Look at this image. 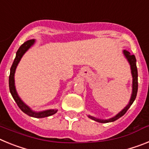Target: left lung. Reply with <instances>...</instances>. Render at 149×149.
Returning a JSON list of instances; mask_svg holds the SVG:
<instances>
[{
  "instance_id": "1",
  "label": "left lung",
  "mask_w": 149,
  "mask_h": 149,
  "mask_svg": "<svg viewBox=\"0 0 149 149\" xmlns=\"http://www.w3.org/2000/svg\"><path fill=\"white\" fill-rule=\"evenodd\" d=\"M124 54L125 56V57L127 58V61L129 62L130 63V65H131V73H132V76H133V89H132V95H131V100H130V102H129L128 104L127 105V107H125L122 111L119 113L117 114L116 116L113 117L111 119H106V120H103V119H96L95 117L90 116H89V117L90 119H93V120L96 121V122H100V123H107V122H114V121L117 120L118 119H119L120 117H122V116H124L126 112L127 111L129 108H130V107L131 106L133 103H134V100L136 98V94H137V90H138V73H137V68H136V57L134 55H131V53L129 52L127 50H125L123 51Z\"/></svg>"
}]
</instances>
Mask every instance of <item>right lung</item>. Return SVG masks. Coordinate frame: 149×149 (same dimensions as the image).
<instances>
[{"instance_id": "add662e5", "label": "right lung", "mask_w": 149, "mask_h": 149, "mask_svg": "<svg viewBox=\"0 0 149 149\" xmlns=\"http://www.w3.org/2000/svg\"><path fill=\"white\" fill-rule=\"evenodd\" d=\"M34 42H35L34 39L27 41L25 42H24L23 44L20 46V48H18V51H17L15 58V60H14V61H13L11 68H10V77H9V86H10V93H11L13 98H14L15 101L16 102L18 107H19L24 113L30 116L35 117V118H44V117H48L51 115H54V114L56 113V112H57V110H48L43 112H39V113L32 111V110L30 109V107H27V105L21 100V98L18 97V94H17L16 93V90H15V82H14V74H15V68H16L17 65H18V63L20 61L21 58L22 57L24 54L25 53L26 51L30 48V46H32L33 45Z\"/></svg>"}]
</instances>
